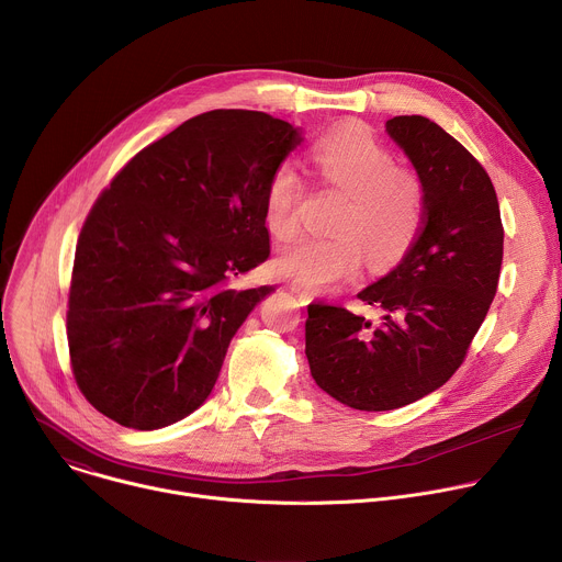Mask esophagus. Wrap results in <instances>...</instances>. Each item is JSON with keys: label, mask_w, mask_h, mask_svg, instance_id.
<instances>
[{"label": "esophagus", "mask_w": 562, "mask_h": 562, "mask_svg": "<svg viewBox=\"0 0 562 562\" xmlns=\"http://www.w3.org/2000/svg\"><path fill=\"white\" fill-rule=\"evenodd\" d=\"M291 291L297 295V302H300L302 306L311 302V291H308V289H304V286H300V284H291Z\"/></svg>", "instance_id": "34e87169"}]
</instances>
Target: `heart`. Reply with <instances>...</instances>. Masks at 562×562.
<instances>
[{"label": "heart", "mask_w": 562, "mask_h": 562, "mask_svg": "<svg viewBox=\"0 0 562 562\" xmlns=\"http://www.w3.org/2000/svg\"><path fill=\"white\" fill-rule=\"evenodd\" d=\"M315 173L347 202L331 220V235H308L284 247L278 269L308 286H329L358 271L362 256L371 269H389L403 260L423 224L420 182L395 169V157L360 128L319 137L311 150ZM302 178L282 162L265 191V224L278 239L300 228Z\"/></svg>", "instance_id": "1"}]
</instances>
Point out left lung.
Returning <instances> with one entry per match:
<instances>
[{
    "instance_id": "1",
    "label": "left lung",
    "mask_w": 562,
    "mask_h": 562,
    "mask_svg": "<svg viewBox=\"0 0 562 562\" xmlns=\"http://www.w3.org/2000/svg\"><path fill=\"white\" fill-rule=\"evenodd\" d=\"M386 133L418 173L420 235L393 271L358 293L382 311L380 323L311 302L304 325L315 384L360 412L412 405L456 373L503 265L498 198L477 159L423 115H397Z\"/></svg>"
}]
</instances>
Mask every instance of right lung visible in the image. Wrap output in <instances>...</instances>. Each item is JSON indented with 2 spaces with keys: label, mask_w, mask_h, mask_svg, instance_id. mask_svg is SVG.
Returning a JSON list of instances; mask_svg holds the SVG:
<instances>
[{
  "label": "right lung",
  "mask_w": 562,
  "mask_h": 562,
  "mask_svg": "<svg viewBox=\"0 0 562 562\" xmlns=\"http://www.w3.org/2000/svg\"><path fill=\"white\" fill-rule=\"evenodd\" d=\"M302 142L260 111H209L142 148L100 195L66 315L77 386L100 414L153 431L202 407L231 338L276 291L228 284L269 258L265 191Z\"/></svg>",
  "instance_id": "obj_1"
}]
</instances>
